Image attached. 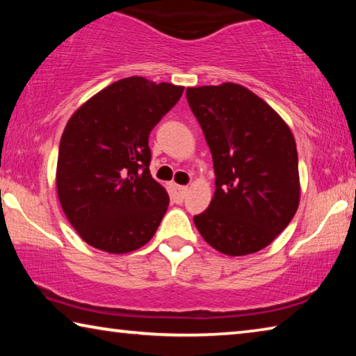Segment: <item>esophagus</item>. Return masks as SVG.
I'll return each mask as SVG.
<instances>
[{
	"mask_svg": "<svg viewBox=\"0 0 356 356\" xmlns=\"http://www.w3.org/2000/svg\"><path fill=\"white\" fill-rule=\"evenodd\" d=\"M186 186H182V185H171V196L174 202L177 204H182L184 200H185V195H186Z\"/></svg>",
	"mask_w": 356,
	"mask_h": 356,
	"instance_id": "1",
	"label": "esophagus"
}]
</instances>
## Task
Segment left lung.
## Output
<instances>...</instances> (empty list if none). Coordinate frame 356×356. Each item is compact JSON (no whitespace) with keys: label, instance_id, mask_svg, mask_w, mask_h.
<instances>
[{"label":"left lung","instance_id":"obj_1","mask_svg":"<svg viewBox=\"0 0 356 356\" xmlns=\"http://www.w3.org/2000/svg\"><path fill=\"white\" fill-rule=\"evenodd\" d=\"M212 152L215 195L195 215L204 240L227 256L265 248L300 202L298 154L291 129L262 99L234 83L186 89Z\"/></svg>","mask_w":356,"mask_h":356}]
</instances>
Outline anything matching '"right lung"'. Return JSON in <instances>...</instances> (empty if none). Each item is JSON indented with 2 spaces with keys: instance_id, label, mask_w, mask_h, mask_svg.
<instances>
[{
  "instance_id": "add662e5",
  "label": "right lung",
  "mask_w": 356,
  "mask_h": 356,
  "mask_svg": "<svg viewBox=\"0 0 356 356\" xmlns=\"http://www.w3.org/2000/svg\"><path fill=\"white\" fill-rule=\"evenodd\" d=\"M182 92L170 83L124 78L69 119L56 188L65 216L88 245L122 254L154 237L170 196L150 176L149 135Z\"/></svg>"
}]
</instances>
